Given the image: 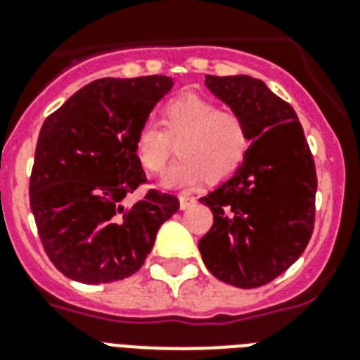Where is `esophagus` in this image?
<instances>
[{
	"instance_id": "obj_1",
	"label": "esophagus",
	"mask_w": 360,
	"mask_h": 360,
	"mask_svg": "<svg viewBox=\"0 0 360 360\" xmlns=\"http://www.w3.org/2000/svg\"><path fill=\"white\" fill-rule=\"evenodd\" d=\"M179 205L181 209H188L192 205H196V198L188 194V192H181L179 194Z\"/></svg>"
}]
</instances>
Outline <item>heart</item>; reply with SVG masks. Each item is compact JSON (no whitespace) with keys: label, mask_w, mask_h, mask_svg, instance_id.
<instances>
[{"label":"heart","mask_w":360,"mask_h":360,"mask_svg":"<svg viewBox=\"0 0 360 360\" xmlns=\"http://www.w3.org/2000/svg\"><path fill=\"white\" fill-rule=\"evenodd\" d=\"M160 129L143 121L134 136V155L149 175L162 174L174 146L177 162L164 177V185L181 188L196 185L205 175L209 183L230 179L248 157L252 134L245 117L200 95H183L164 104Z\"/></svg>","instance_id":"b5f03b06"}]
</instances>
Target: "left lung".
Wrapping results in <instances>:
<instances>
[{"instance_id":"left-lung-1","label":"left lung","mask_w":360,"mask_h":360,"mask_svg":"<svg viewBox=\"0 0 360 360\" xmlns=\"http://www.w3.org/2000/svg\"><path fill=\"white\" fill-rule=\"evenodd\" d=\"M205 86L245 117L248 157L236 175L200 198L213 226L200 239L205 267L252 290L299 259L312 237L318 175L295 110L250 76H207Z\"/></svg>"}]
</instances>
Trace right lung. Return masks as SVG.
I'll use <instances>...</instances> for the list:
<instances>
[{
	"label": "right lung",
	"mask_w": 360,
	"mask_h": 360,
	"mask_svg": "<svg viewBox=\"0 0 360 360\" xmlns=\"http://www.w3.org/2000/svg\"><path fill=\"white\" fill-rule=\"evenodd\" d=\"M168 76L87 84L46 117L37 140L30 205L46 256L82 284H108L143 265L162 222L179 200L147 185L134 136L172 89Z\"/></svg>",
	"instance_id": "1"
}]
</instances>
